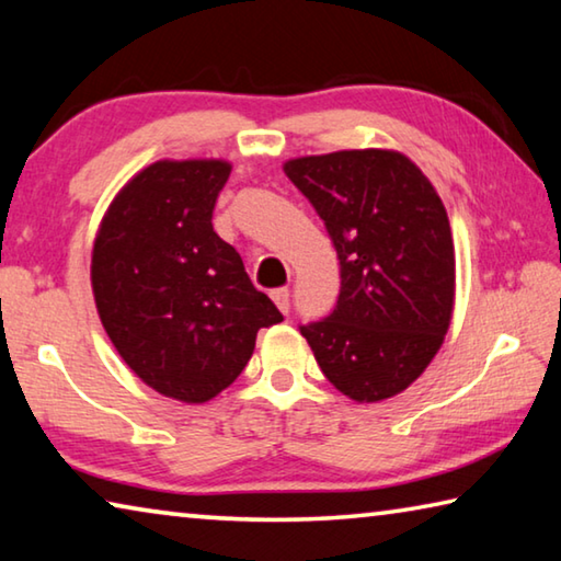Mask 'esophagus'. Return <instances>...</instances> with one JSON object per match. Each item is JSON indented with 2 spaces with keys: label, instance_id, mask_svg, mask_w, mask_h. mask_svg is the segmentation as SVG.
I'll return each instance as SVG.
<instances>
[{
  "label": "esophagus",
  "instance_id": "obj_1",
  "mask_svg": "<svg viewBox=\"0 0 561 561\" xmlns=\"http://www.w3.org/2000/svg\"><path fill=\"white\" fill-rule=\"evenodd\" d=\"M272 299H274V304H277V309L282 311V314H289L291 301H289V289H287V287L274 289V291H272Z\"/></svg>",
  "mask_w": 561,
  "mask_h": 561
}]
</instances>
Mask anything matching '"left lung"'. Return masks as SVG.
<instances>
[{"mask_svg": "<svg viewBox=\"0 0 561 561\" xmlns=\"http://www.w3.org/2000/svg\"><path fill=\"white\" fill-rule=\"evenodd\" d=\"M336 247L341 289L299 327L341 393L374 403L405 391L438 354L455 301L448 213L396 150H339L284 163Z\"/></svg>", "mask_w": 561, "mask_h": 561, "instance_id": "left-lung-1", "label": "left lung"}]
</instances>
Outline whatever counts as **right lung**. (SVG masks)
I'll list each match as a JSON object with an SVG mask.
<instances>
[{
    "label": "right lung",
    "mask_w": 561,
    "mask_h": 561,
    "mask_svg": "<svg viewBox=\"0 0 561 561\" xmlns=\"http://www.w3.org/2000/svg\"><path fill=\"white\" fill-rule=\"evenodd\" d=\"M225 160H158L128 180L93 242L101 324L140 381L185 403L225 391L284 319L213 230Z\"/></svg>",
    "instance_id": "right-lung-1"
}]
</instances>
